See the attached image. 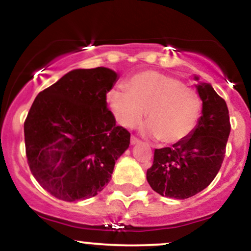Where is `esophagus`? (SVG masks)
Wrapping results in <instances>:
<instances>
[{"label": "esophagus", "mask_w": 251, "mask_h": 251, "mask_svg": "<svg viewBox=\"0 0 251 251\" xmlns=\"http://www.w3.org/2000/svg\"><path fill=\"white\" fill-rule=\"evenodd\" d=\"M140 140L138 139V138L135 137H131V145H137V144H139Z\"/></svg>", "instance_id": "esophagus-1"}]
</instances>
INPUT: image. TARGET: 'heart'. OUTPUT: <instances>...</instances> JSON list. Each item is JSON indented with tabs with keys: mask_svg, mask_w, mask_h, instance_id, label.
I'll return each instance as SVG.
<instances>
[{
	"mask_svg": "<svg viewBox=\"0 0 251 251\" xmlns=\"http://www.w3.org/2000/svg\"><path fill=\"white\" fill-rule=\"evenodd\" d=\"M125 86L126 91L113 88L107 94L109 109L123 127L138 126L148 112L144 132L164 144L181 143L194 132L201 100L177 77L145 71L129 77Z\"/></svg>",
	"mask_w": 251,
	"mask_h": 251,
	"instance_id": "heart-1",
	"label": "heart"
}]
</instances>
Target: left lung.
<instances>
[{
	"label": "left lung",
	"mask_w": 251,
	"mask_h": 251,
	"mask_svg": "<svg viewBox=\"0 0 251 251\" xmlns=\"http://www.w3.org/2000/svg\"><path fill=\"white\" fill-rule=\"evenodd\" d=\"M195 80L200 77L195 75ZM196 88L203 107L194 132L171 148L154 150L153 165L146 172L155 192L176 200L192 197L214 180L230 134L226 102L210 83L198 81Z\"/></svg>",
	"instance_id": "obj_1"
}]
</instances>
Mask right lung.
I'll list each match as a JSON object with an SVG mask.
<instances>
[{
    "label": "right lung",
    "mask_w": 251,
    "mask_h": 251,
    "mask_svg": "<svg viewBox=\"0 0 251 251\" xmlns=\"http://www.w3.org/2000/svg\"><path fill=\"white\" fill-rule=\"evenodd\" d=\"M119 75L106 67L73 70L40 92L25 122L28 165L50 195L66 201L94 197L129 145L106 94Z\"/></svg>",
    "instance_id": "1"
}]
</instances>
